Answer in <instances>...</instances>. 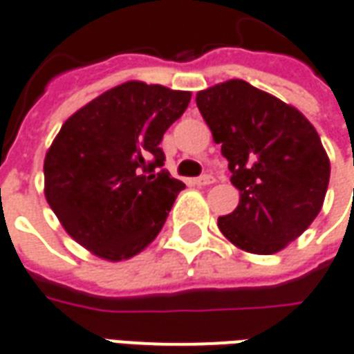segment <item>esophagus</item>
<instances>
[{
    "instance_id": "obj_1",
    "label": "esophagus",
    "mask_w": 354,
    "mask_h": 354,
    "mask_svg": "<svg viewBox=\"0 0 354 354\" xmlns=\"http://www.w3.org/2000/svg\"><path fill=\"white\" fill-rule=\"evenodd\" d=\"M213 183H215V177L209 175V173H205L202 177L194 179V185H196V187H207V185H213Z\"/></svg>"
}]
</instances>
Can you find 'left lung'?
I'll use <instances>...</instances> for the list:
<instances>
[{"instance_id":"1","label":"left lung","mask_w":354,"mask_h":354,"mask_svg":"<svg viewBox=\"0 0 354 354\" xmlns=\"http://www.w3.org/2000/svg\"><path fill=\"white\" fill-rule=\"evenodd\" d=\"M196 104L240 192L236 209L217 219L223 236L242 252H282L317 219L330 183L315 125L244 80L198 91Z\"/></svg>"}]
</instances>
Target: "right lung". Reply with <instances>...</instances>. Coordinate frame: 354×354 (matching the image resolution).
<instances>
[{
  "label": "right lung",
  "mask_w": 354,
  "mask_h": 354,
  "mask_svg": "<svg viewBox=\"0 0 354 354\" xmlns=\"http://www.w3.org/2000/svg\"><path fill=\"white\" fill-rule=\"evenodd\" d=\"M192 93L125 82L76 110L44 160L47 204L64 230L104 261H125L158 236L179 179L164 165L160 142Z\"/></svg>",
  "instance_id": "obj_1"
}]
</instances>
